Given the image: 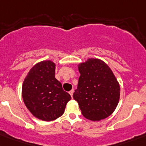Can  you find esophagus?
<instances>
[{
	"instance_id": "esophagus-1",
	"label": "esophagus",
	"mask_w": 146,
	"mask_h": 146,
	"mask_svg": "<svg viewBox=\"0 0 146 146\" xmlns=\"http://www.w3.org/2000/svg\"><path fill=\"white\" fill-rule=\"evenodd\" d=\"M73 92H74V91H73V89H72V90H71V91L69 92V93H70V96H71V97H73Z\"/></svg>"
}]
</instances>
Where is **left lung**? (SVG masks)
Wrapping results in <instances>:
<instances>
[{"mask_svg":"<svg viewBox=\"0 0 146 146\" xmlns=\"http://www.w3.org/2000/svg\"><path fill=\"white\" fill-rule=\"evenodd\" d=\"M80 73L73 98L82 115L99 121L113 113L120 100V85L108 65L98 58H89L78 65Z\"/></svg>","mask_w":146,"mask_h":146,"instance_id":"left-lung-1","label":"left lung"}]
</instances>
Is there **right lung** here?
Returning <instances> with one entry per match:
<instances>
[{
	"label": "right lung",
	"mask_w": 146,
	"mask_h": 146,
	"mask_svg": "<svg viewBox=\"0 0 146 146\" xmlns=\"http://www.w3.org/2000/svg\"><path fill=\"white\" fill-rule=\"evenodd\" d=\"M56 64L42 60L30 69L22 86L24 104L34 117L44 121L56 120L64 114L70 94L55 78Z\"/></svg>",
	"instance_id": "obj_1"
}]
</instances>
